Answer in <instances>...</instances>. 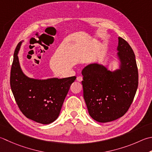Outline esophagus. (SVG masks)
Wrapping results in <instances>:
<instances>
[{"mask_svg": "<svg viewBox=\"0 0 152 152\" xmlns=\"http://www.w3.org/2000/svg\"><path fill=\"white\" fill-rule=\"evenodd\" d=\"M82 80H83L82 76H78V77H77V81H78V82H82Z\"/></svg>", "mask_w": 152, "mask_h": 152, "instance_id": "1", "label": "esophagus"}]
</instances>
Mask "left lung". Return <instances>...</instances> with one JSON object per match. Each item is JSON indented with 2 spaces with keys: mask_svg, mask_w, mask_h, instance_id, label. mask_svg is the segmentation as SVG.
Masks as SVG:
<instances>
[{
  "mask_svg": "<svg viewBox=\"0 0 152 152\" xmlns=\"http://www.w3.org/2000/svg\"><path fill=\"white\" fill-rule=\"evenodd\" d=\"M119 68L111 71L102 64H88L82 71L84 98L89 114L99 123H107L126 113L138 86L135 55L124 39L118 37Z\"/></svg>",
  "mask_w": 152,
  "mask_h": 152,
  "instance_id": "left-lung-1",
  "label": "left lung"
}]
</instances>
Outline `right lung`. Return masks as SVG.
Returning <instances> with one entry per match:
<instances>
[{
	"label": "right lung",
	"mask_w": 152,
	"mask_h": 152,
	"mask_svg": "<svg viewBox=\"0 0 152 152\" xmlns=\"http://www.w3.org/2000/svg\"><path fill=\"white\" fill-rule=\"evenodd\" d=\"M22 43L18 44L14 54L10 80L12 91L20 111L27 118L41 124H50L58 118L76 77L46 80L29 78L21 69L18 56Z\"/></svg>",
	"instance_id": "obj_1"
}]
</instances>
